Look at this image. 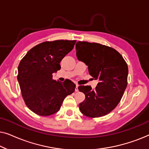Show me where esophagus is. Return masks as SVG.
Segmentation results:
<instances>
[{
    "instance_id": "obj_1",
    "label": "esophagus",
    "mask_w": 149,
    "mask_h": 149,
    "mask_svg": "<svg viewBox=\"0 0 149 149\" xmlns=\"http://www.w3.org/2000/svg\"><path fill=\"white\" fill-rule=\"evenodd\" d=\"M78 87H79V85H76V87H75V91H79Z\"/></svg>"
}]
</instances>
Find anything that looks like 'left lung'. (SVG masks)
Segmentation results:
<instances>
[{
	"instance_id": "left-lung-1",
	"label": "left lung",
	"mask_w": 149,
	"mask_h": 149,
	"mask_svg": "<svg viewBox=\"0 0 149 149\" xmlns=\"http://www.w3.org/2000/svg\"><path fill=\"white\" fill-rule=\"evenodd\" d=\"M77 57L88 66L89 74L98 80L95 89L80 85L85 95L79 109L88 117H100L113 111L119 103L127 85L128 67L115 49L96 42L78 41Z\"/></svg>"
}]
</instances>
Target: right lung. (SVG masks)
Here are the masks:
<instances>
[{
	"label": "right lung",
	"mask_w": 149,
	"mask_h": 149,
	"mask_svg": "<svg viewBox=\"0 0 149 149\" xmlns=\"http://www.w3.org/2000/svg\"><path fill=\"white\" fill-rule=\"evenodd\" d=\"M76 40L43 42L34 47L18 66L17 81L26 104L34 113L49 116L60 110L65 97L74 91L70 80L60 82L52 74L60 70V63L72 50Z\"/></svg>",
	"instance_id": "right-lung-1"
}]
</instances>
